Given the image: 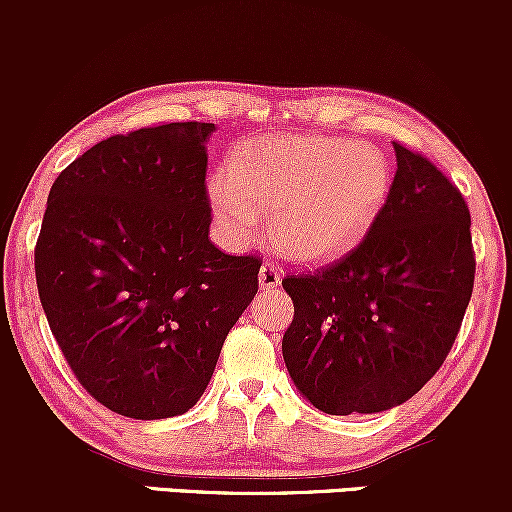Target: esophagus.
<instances>
[{
	"mask_svg": "<svg viewBox=\"0 0 512 512\" xmlns=\"http://www.w3.org/2000/svg\"><path fill=\"white\" fill-rule=\"evenodd\" d=\"M279 284H281L279 269H276L272 262H264L262 269H260V286H262V289L264 291H272Z\"/></svg>",
	"mask_w": 512,
	"mask_h": 512,
	"instance_id": "1",
	"label": "esophagus"
}]
</instances>
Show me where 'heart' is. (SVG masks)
<instances>
[{
  "mask_svg": "<svg viewBox=\"0 0 512 512\" xmlns=\"http://www.w3.org/2000/svg\"><path fill=\"white\" fill-rule=\"evenodd\" d=\"M390 161L339 137L276 139L238 151L211 185L216 221L245 240L274 214L272 240L289 260H337L368 233L390 192Z\"/></svg>",
  "mask_w": 512,
  "mask_h": 512,
  "instance_id": "b5f03b06",
  "label": "heart"
}]
</instances>
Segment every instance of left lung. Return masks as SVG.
<instances>
[{
    "mask_svg": "<svg viewBox=\"0 0 512 512\" xmlns=\"http://www.w3.org/2000/svg\"><path fill=\"white\" fill-rule=\"evenodd\" d=\"M395 156L390 195L361 243L281 281L293 301L281 354L325 414H375L414 397L443 366L472 298L462 192L416 151L395 144Z\"/></svg>",
    "mask_w": 512,
    "mask_h": 512,
    "instance_id": "8db88e82",
    "label": "left lung"
}]
</instances>
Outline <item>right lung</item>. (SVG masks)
I'll list each match as a JSON object with an SVG mask.
<instances>
[{"label":"right lung","instance_id":"1","mask_svg":"<svg viewBox=\"0 0 512 512\" xmlns=\"http://www.w3.org/2000/svg\"><path fill=\"white\" fill-rule=\"evenodd\" d=\"M211 122L115 134L57 175L35 243L50 330L81 387L129 419L185 414L257 293L262 260L209 240Z\"/></svg>","mask_w":512,"mask_h":512}]
</instances>
